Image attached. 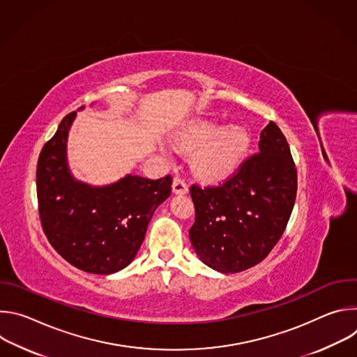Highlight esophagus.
Wrapping results in <instances>:
<instances>
[{"label":"esophagus","instance_id":"esophagus-1","mask_svg":"<svg viewBox=\"0 0 357 357\" xmlns=\"http://www.w3.org/2000/svg\"><path fill=\"white\" fill-rule=\"evenodd\" d=\"M188 190H189V188H188V185H186V182L183 181V179H181V178H174V182H172V192L175 193V195H185V193H188Z\"/></svg>","mask_w":357,"mask_h":357}]
</instances>
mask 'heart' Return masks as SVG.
I'll return each instance as SVG.
<instances>
[{
    "label": "heart",
    "mask_w": 357,
    "mask_h": 357,
    "mask_svg": "<svg viewBox=\"0 0 357 357\" xmlns=\"http://www.w3.org/2000/svg\"><path fill=\"white\" fill-rule=\"evenodd\" d=\"M179 142L186 149H197L193 167L199 175L218 179L236 169L250 145V137L238 126L220 128L216 123L200 121Z\"/></svg>",
    "instance_id": "obj_1"
}]
</instances>
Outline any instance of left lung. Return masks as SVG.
Returning <instances> with one entry per match:
<instances>
[{
    "label": "left lung",
    "mask_w": 357,
    "mask_h": 357,
    "mask_svg": "<svg viewBox=\"0 0 357 357\" xmlns=\"http://www.w3.org/2000/svg\"><path fill=\"white\" fill-rule=\"evenodd\" d=\"M257 154L218 186H190V243L208 267L234 274L263 261L282 236L296 196V168L287 138L273 121Z\"/></svg>",
    "instance_id": "left-lung-1"
}]
</instances>
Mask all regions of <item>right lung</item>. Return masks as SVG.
<instances>
[{
    "instance_id": "add662e5",
    "label": "right lung",
    "mask_w": 357,
    "mask_h": 357,
    "mask_svg": "<svg viewBox=\"0 0 357 357\" xmlns=\"http://www.w3.org/2000/svg\"><path fill=\"white\" fill-rule=\"evenodd\" d=\"M75 117L76 112L61 121L39 154V218L49 243L68 263L86 273L107 275L134 260L152 215L171 195L172 178L152 181L126 175L106 186L77 181L66 158Z\"/></svg>"
}]
</instances>
